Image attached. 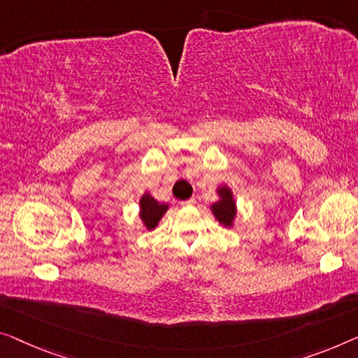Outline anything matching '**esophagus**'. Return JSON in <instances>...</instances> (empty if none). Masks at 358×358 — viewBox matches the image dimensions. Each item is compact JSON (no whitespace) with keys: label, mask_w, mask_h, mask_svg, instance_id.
I'll return each instance as SVG.
<instances>
[{"label":"esophagus","mask_w":358,"mask_h":358,"mask_svg":"<svg viewBox=\"0 0 358 358\" xmlns=\"http://www.w3.org/2000/svg\"><path fill=\"white\" fill-rule=\"evenodd\" d=\"M194 204H196L194 197H191V199H186V201L181 202V206H194Z\"/></svg>","instance_id":"1"}]
</instances>
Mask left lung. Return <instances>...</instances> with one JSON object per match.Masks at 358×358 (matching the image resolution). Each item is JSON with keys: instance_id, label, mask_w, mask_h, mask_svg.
<instances>
[{"instance_id": "left-lung-1", "label": "left lung", "mask_w": 358, "mask_h": 358, "mask_svg": "<svg viewBox=\"0 0 358 358\" xmlns=\"http://www.w3.org/2000/svg\"><path fill=\"white\" fill-rule=\"evenodd\" d=\"M218 194L222 196V201H218L212 206V212L213 215L217 217L218 222L223 223L225 227H230L234 218V213H236V207H234L231 191L228 188H220L218 189Z\"/></svg>"}]
</instances>
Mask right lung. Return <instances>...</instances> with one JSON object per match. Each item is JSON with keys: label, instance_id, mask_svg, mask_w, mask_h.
Wrapping results in <instances>:
<instances>
[{"label": "right lung", "instance_id": "1", "mask_svg": "<svg viewBox=\"0 0 358 358\" xmlns=\"http://www.w3.org/2000/svg\"><path fill=\"white\" fill-rule=\"evenodd\" d=\"M140 206H141V220L145 222V225L149 228V230H151V228H156L165 210L169 209V206L159 204V202L149 194H145L141 197Z\"/></svg>", "mask_w": 358, "mask_h": 358}]
</instances>
